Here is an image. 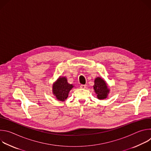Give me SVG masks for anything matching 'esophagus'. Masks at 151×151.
Returning <instances> with one entry per match:
<instances>
[{
	"instance_id": "esophagus-1",
	"label": "esophagus",
	"mask_w": 151,
	"mask_h": 151,
	"mask_svg": "<svg viewBox=\"0 0 151 151\" xmlns=\"http://www.w3.org/2000/svg\"><path fill=\"white\" fill-rule=\"evenodd\" d=\"M80 88H82V89H85L86 88V85H81Z\"/></svg>"
}]
</instances>
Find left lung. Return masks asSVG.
<instances>
[{"mask_svg": "<svg viewBox=\"0 0 151 151\" xmlns=\"http://www.w3.org/2000/svg\"><path fill=\"white\" fill-rule=\"evenodd\" d=\"M94 92L97 94V97L99 100H104L108 96L110 92L106 82L100 77H97L94 79L93 85Z\"/></svg>", "mask_w": 151, "mask_h": 151, "instance_id": "1", "label": "left lung"}]
</instances>
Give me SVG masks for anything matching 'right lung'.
Returning <instances> with one entry per match:
<instances>
[{"label":"right lung","mask_w":151,"mask_h":151,"mask_svg":"<svg viewBox=\"0 0 151 151\" xmlns=\"http://www.w3.org/2000/svg\"><path fill=\"white\" fill-rule=\"evenodd\" d=\"M73 87L72 84L68 83L66 76H60L52 85V94L58 100L64 101Z\"/></svg>","instance_id":"1"}]
</instances>
